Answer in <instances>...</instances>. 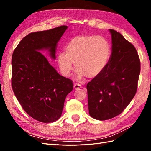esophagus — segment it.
<instances>
[{"mask_svg":"<svg viewBox=\"0 0 151 151\" xmlns=\"http://www.w3.org/2000/svg\"><path fill=\"white\" fill-rule=\"evenodd\" d=\"M74 88L75 89H78L82 88V86L79 84H74Z\"/></svg>","mask_w":151,"mask_h":151,"instance_id":"obj_1","label":"esophagus"}]
</instances>
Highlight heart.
I'll use <instances>...</instances> for the list:
<instances>
[{
  "mask_svg": "<svg viewBox=\"0 0 151 151\" xmlns=\"http://www.w3.org/2000/svg\"><path fill=\"white\" fill-rule=\"evenodd\" d=\"M111 45L108 41L100 36L78 35L71 38L66 45L65 52L58 55L60 71L69 76L75 63L76 77L82 79L97 77L104 71L110 62Z\"/></svg>",
  "mask_w": 151,
  "mask_h": 151,
  "instance_id": "obj_1",
  "label": "heart"
}]
</instances>
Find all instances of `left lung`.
<instances>
[{"label":"left lung","mask_w":151,"mask_h":151,"mask_svg":"<svg viewBox=\"0 0 151 151\" xmlns=\"http://www.w3.org/2000/svg\"><path fill=\"white\" fill-rule=\"evenodd\" d=\"M112 52L104 71L88 83L90 116L104 121L121 114L135 96L140 73L136 48L122 35L110 29Z\"/></svg>","instance_id":"obj_1"}]
</instances>
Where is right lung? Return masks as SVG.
Segmentation results:
<instances>
[{
  "mask_svg": "<svg viewBox=\"0 0 151 151\" xmlns=\"http://www.w3.org/2000/svg\"><path fill=\"white\" fill-rule=\"evenodd\" d=\"M67 26L32 32L22 38L12 58V87L22 109L34 119L52 123L62 114L72 80L61 76L41 50L55 59L56 45Z\"/></svg>",
  "mask_w": 151,
  "mask_h": 151,
  "instance_id": "add662e5",
  "label": "right lung"
}]
</instances>
